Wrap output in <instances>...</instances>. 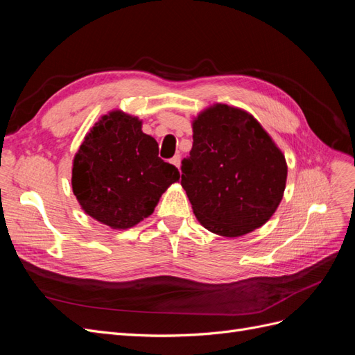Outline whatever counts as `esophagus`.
Listing matches in <instances>:
<instances>
[{
  "instance_id": "obj_1",
  "label": "esophagus",
  "mask_w": 355,
  "mask_h": 355,
  "mask_svg": "<svg viewBox=\"0 0 355 355\" xmlns=\"http://www.w3.org/2000/svg\"><path fill=\"white\" fill-rule=\"evenodd\" d=\"M171 164H175L178 168L180 167V155H179V154L175 155L173 158H171Z\"/></svg>"
}]
</instances>
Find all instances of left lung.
I'll use <instances>...</instances> for the list:
<instances>
[{
  "instance_id": "obj_1",
  "label": "left lung",
  "mask_w": 355,
  "mask_h": 355,
  "mask_svg": "<svg viewBox=\"0 0 355 355\" xmlns=\"http://www.w3.org/2000/svg\"><path fill=\"white\" fill-rule=\"evenodd\" d=\"M192 149L180 184L204 228L240 237L262 227L283 198L286 158L243 110L218 103L192 123Z\"/></svg>"
}]
</instances>
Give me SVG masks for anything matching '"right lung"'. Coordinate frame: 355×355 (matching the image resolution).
Instances as JSON below:
<instances>
[{
    "label": "right lung",
    "instance_id": "1",
    "mask_svg": "<svg viewBox=\"0 0 355 355\" xmlns=\"http://www.w3.org/2000/svg\"><path fill=\"white\" fill-rule=\"evenodd\" d=\"M179 178V170L158 157V144L142 132V121L114 111L94 124L75 155L72 191L92 218L125 230L148 218Z\"/></svg>",
    "mask_w": 355,
    "mask_h": 355
}]
</instances>
